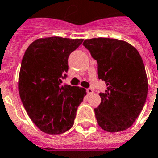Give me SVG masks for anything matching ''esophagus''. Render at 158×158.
I'll return each instance as SVG.
<instances>
[{"mask_svg":"<svg viewBox=\"0 0 158 158\" xmlns=\"http://www.w3.org/2000/svg\"><path fill=\"white\" fill-rule=\"evenodd\" d=\"M86 92H87L88 94H93V93H94V89H91V88H89V89H86Z\"/></svg>","mask_w":158,"mask_h":158,"instance_id":"obj_1","label":"esophagus"}]
</instances>
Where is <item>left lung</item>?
<instances>
[{"mask_svg": "<svg viewBox=\"0 0 158 158\" xmlns=\"http://www.w3.org/2000/svg\"><path fill=\"white\" fill-rule=\"evenodd\" d=\"M97 61L98 79L105 82L101 103L94 108L101 128L117 132L131 127L148 95V78L140 54L123 40L94 38L83 43Z\"/></svg>", "mask_w": 158, "mask_h": 158, "instance_id": "8db88e82", "label": "left lung"}]
</instances>
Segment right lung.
<instances>
[{"label": "right lung", "mask_w": 158, "mask_h": 158, "mask_svg": "<svg viewBox=\"0 0 158 158\" xmlns=\"http://www.w3.org/2000/svg\"><path fill=\"white\" fill-rule=\"evenodd\" d=\"M83 40L48 37L32 42L23 56L18 89L24 108L42 132L61 134L73 126L84 88L62 85L69 56Z\"/></svg>", "instance_id": "obj_1"}]
</instances>
